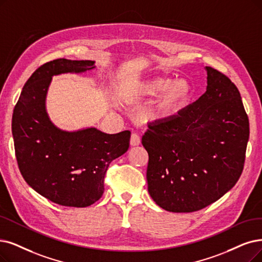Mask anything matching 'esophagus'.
<instances>
[{
  "label": "esophagus",
  "instance_id": "34e87169",
  "mask_svg": "<svg viewBox=\"0 0 262 262\" xmlns=\"http://www.w3.org/2000/svg\"><path fill=\"white\" fill-rule=\"evenodd\" d=\"M130 144L131 146H138L141 144V137L137 133V132H133L131 134V139H130Z\"/></svg>",
  "mask_w": 262,
  "mask_h": 262
}]
</instances>
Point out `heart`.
Here are the masks:
<instances>
[{
    "label": "heart",
    "mask_w": 262,
    "mask_h": 262,
    "mask_svg": "<svg viewBox=\"0 0 262 262\" xmlns=\"http://www.w3.org/2000/svg\"><path fill=\"white\" fill-rule=\"evenodd\" d=\"M135 95L140 97L161 96L155 106L152 115L158 119H170L185 112L194 97L192 83L184 78L172 79L165 77H152L144 79L135 87Z\"/></svg>",
    "instance_id": "obj_1"
}]
</instances>
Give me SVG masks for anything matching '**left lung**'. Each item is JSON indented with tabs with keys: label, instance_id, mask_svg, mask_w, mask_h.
<instances>
[{
	"label": "left lung",
	"instance_id": "8db88e82",
	"mask_svg": "<svg viewBox=\"0 0 262 262\" xmlns=\"http://www.w3.org/2000/svg\"><path fill=\"white\" fill-rule=\"evenodd\" d=\"M206 91L181 115L148 125V192L163 210L191 213L221 199L242 174L249 121L239 91L211 67Z\"/></svg>",
	"mask_w": 262,
	"mask_h": 262
}]
</instances>
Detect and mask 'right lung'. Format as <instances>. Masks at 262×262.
Listing matches in <instances>:
<instances>
[{
    "instance_id": "obj_1",
    "label": "right lung",
    "mask_w": 262,
    "mask_h": 262,
    "mask_svg": "<svg viewBox=\"0 0 262 262\" xmlns=\"http://www.w3.org/2000/svg\"><path fill=\"white\" fill-rule=\"evenodd\" d=\"M95 61L56 59L40 66L27 80L12 119L15 154L27 184L51 202L86 207L104 192L110 163L129 148L130 131L104 133L96 128L62 131L49 120L46 95L51 77L82 73Z\"/></svg>"
}]
</instances>
